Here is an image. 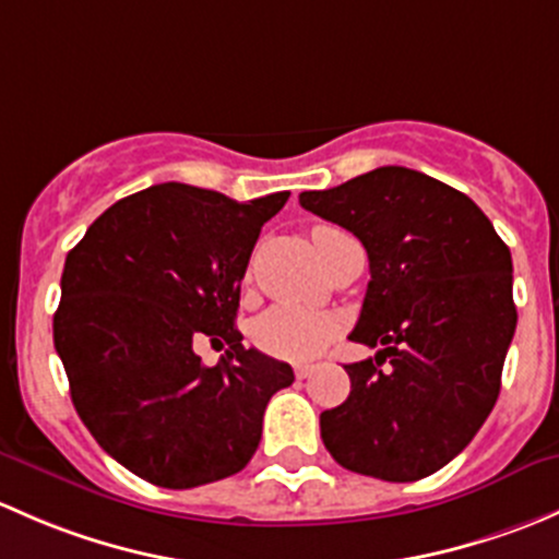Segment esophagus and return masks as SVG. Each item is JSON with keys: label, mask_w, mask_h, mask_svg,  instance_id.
Wrapping results in <instances>:
<instances>
[{"label": "esophagus", "mask_w": 559, "mask_h": 559, "mask_svg": "<svg viewBox=\"0 0 559 559\" xmlns=\"http://www.w3.org/2000/svg\"><path fill=\"white\" fill-rule=\"evenodd\" d=\"M293 371H296V377H298V379H307L309 373L314 371V368H312V366H296V368H293Z\"/></svg>", "instance_id": "esophagus-1"}]
</instances>
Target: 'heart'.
<instances>
[{
    "mask_svg": "<svg viewBox=\"0 0 559 559\" xmlns=\"http://www.w3.org/2000/svg\"><path fill=\"white\" fill-rule=\"evenodd\" d=\"M338 231L333 226H318L312 239ZM344 320L333 312L298 307V304H277L266 309L252 325V342L258 349L280 360H312L331 347L333 338L342 333Z\"/></svg>",
    "mask_w": 559,
    "mask_h": 559,
    "instance_id": "b5f03b06",
    "label": "heart"
}]
</instances>
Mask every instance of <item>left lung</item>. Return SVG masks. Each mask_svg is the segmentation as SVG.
<instances>
[{"label": "left lung", "instance_id": "left-lung-1", "mask_svg": "<svg viewBox=\"0 0 559 559\" xmlns=\"http://www.w3.org/2000/svg\"><path fill=\"white\" fill-rule=\"evenodd\" d=\"M298 201L364 241L371 269L349 338L379 353L344 366L353 390L320 414L322 444L355 474L425 479L498 401L516 328L509 247L468 195L406 166Z\"/></svg>", "mask_w": 559, "mask_h": 559}]
</instances>
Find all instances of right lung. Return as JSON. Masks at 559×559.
<instances>
[{"mask_svg": "<svg viewBox=\"0 0 559 559\" xmlns=\"http://www.w3.org/2000/svg\"><path fill=\"white\" fill-rule=\"evenodd\" d=\"M287 191L247 204L164 182L115 201L69 250L53 344L80 419L123 468L169 490L239 474L293 368L245 349L239 285ZM228 343L204 367L192 344Z\"/></svg>", "mask_w": 559, "mask_h": 559, "instance_id": "obj_1", "label": "right lung"}]
</instances>
